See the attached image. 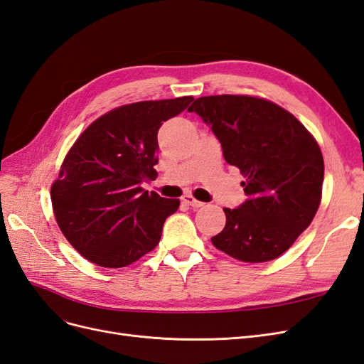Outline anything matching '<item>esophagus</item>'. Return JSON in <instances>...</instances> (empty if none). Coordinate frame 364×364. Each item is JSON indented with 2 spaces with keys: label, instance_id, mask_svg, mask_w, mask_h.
<instances>
[{
  "label": "esophagus",
  "instance_id": "34e87169",
  "mask_svg": "<svg viewBox=\"0 0 364 364\" xmlns=\"http://www.w3.org/2000/svg\"><path fill=\"white\" fill-rule=\"evenodd\" d=\"M182 202L186 203V205L193 206V208H200V206H203V203L199 202V200H196L191 194H183V196H182Z\"/></svg>",
  "mask_w": 364,
  "mask_h": 364
}]
</instances>
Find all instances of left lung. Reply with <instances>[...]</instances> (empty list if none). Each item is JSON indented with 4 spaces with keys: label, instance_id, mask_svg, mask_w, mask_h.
<instances>
[{
    "label": "left lung",
    "instance_id": "8db88e82",
    "mask_svg": "<svg viewBox=\"0 0 364 364\" xmlns=\"http://www.w3.org/2000/svg\"><path fill=\"white\" fill-rule=\"evenodd\" d=\"M211 127L228 164L246 181L247 199L225 208L213 245L245 262H266L290 249L321 205L323 156L299 121L281 106L249 95L200 97L188 107Z\"/></svg>",
    "mask_w": 364,
    "mask_h": 364
}]
</instances>
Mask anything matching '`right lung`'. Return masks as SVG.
I'll return each instance as SVG.
<instances>
[{"instance_id": "add662e5", "label": "right lung", "mask_w": 364, "mask_h": 364, "mask_svg": "<svg viewBox=\"0 0 364 364\" xmlns=\"http://www.w3.org/2000/svg\"><path fill=\"white\" fill-rule=\"evenodd\" d=\"M193 97L119 106L74 142L51 186L56 222L71 246L97 266L118 269L153 250L179 199L142 190L158 174V130Z\"/></svg>"}]
</instances>
